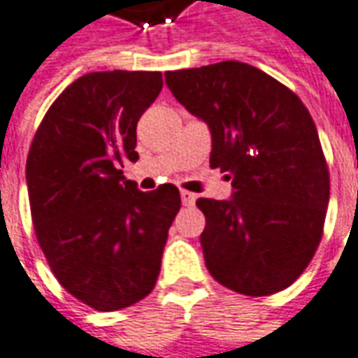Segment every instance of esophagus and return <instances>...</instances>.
Here are the masks:
<instances>
[{
	"label": "esophagus",
	"mask_w": 358,
	"mask_h": 358,
	"mask_svg": "<svg viewBox=\"0 0 358 358\" xmlns=\"http://www.w3.org/2000/svg\"><path fill=\"white\" fill-rule=\"evenodd\" d=\"M180 196H182V203L187 205V207H192V205L196 203V196L192 192H187V189H182Z\"/></svg>",
	"instance_id": "34e87169"
}]
</instances>
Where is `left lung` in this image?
<instances>
[{"label": "left lung", "instance_id": "1", "mask_svg": "<svg viewBox=\"0 0 358 358\" xmlns=\"http://www.w3.org/2000/svg\"><path fill=\"white\" fill-rule=\"evenodd\" d=\"M164 79L211 129V169L232 180L231 199H197L209 273L248 296L283 291L318 248L329 201V171L308 108L271 75L234 59L166 71Z\"/></svg>", "mask_w": 358, "mask_h": 358}]
</instances>
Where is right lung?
<instances>
[{
    "label": "right lung",
    "instance_id": "right-lung-1",
    "mask_svg": "<svg viewBox=\"0 0 358 358\" xmlns=\"http://www.w3.org/2000/svg\"><path fill=\"white\" fill-rule=\"evenodd\" d=\"M162 89L161 71H94L50 106L27 157L34 232L52 273L101 312L153 291L180 192H139L124 164L139 155L137 122Z\"/></svg>",
    "mask_w": 358,
    "mask_h": 358
}]
</instances>
